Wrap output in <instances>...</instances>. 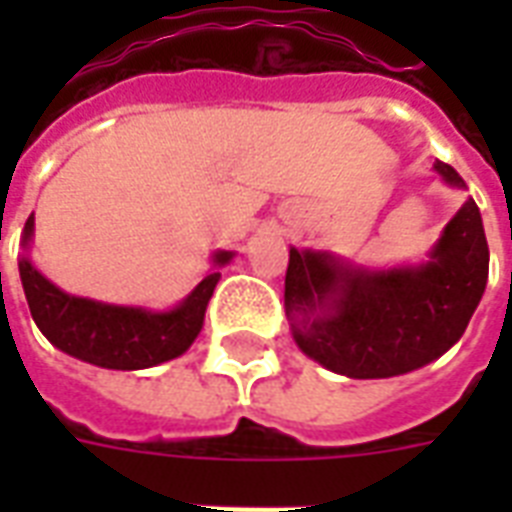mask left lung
I'll return each instance as SVG.
<instances>
[{"label":"left lung","instance_id":"left-lung-1","mask_svg":"<svg viewBox=\"0 0 512 512\" xmlns=\"http://www.w3.org/2000/svg\"><path fill=\"white\" fill-rule=\"evenodd\" d=\"M444 185L460 172L433 164ZM489 279V244L473 196L420 263L358 265L327 249L289 247L284 311L297 348L350 380L422 369L460 340Z\"/></svg>","mask_w":512,"mask_h":512}]
</instances>
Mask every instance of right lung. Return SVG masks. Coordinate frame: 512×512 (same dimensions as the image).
Returning a JSON list of instances; mask_svg holds the SVG:
<instances>
[{"instance_id":"1","label":"right lung","mask_w":512,"mask_h":512,"mask_svg":"<svg viewBox=\"0 0 512 512\" xmlns=\"http://www.w3.org/2000/svg\"><path fill=\"white\" fill-rule=\"evenodd\" d=\"M34 241V215L20 236V284L36 327L58 350L103 369L138 372L183 356L204 327L209 297L220 271L236 257L231 249H217L204 279L172 308L154 311L146 305H116L92 297L63 292L28 257Z\"/></svg>"}]
</instances>
